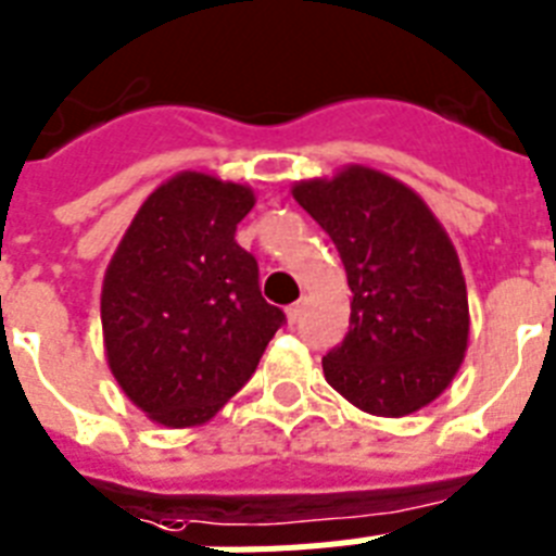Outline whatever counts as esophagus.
<instances>
[{
  "label": "esophagus",
  "mask_w": 556,
  "mask_h": 556,
  "mask_svg": "<svg viewBox=\"0 0 556 556\" xmlns=\"http://www.w3.org/2000/svg\"><path fill=\"white\" fill-rule=\"evenodd\" d=\"M301 312H304V301H295V304H289V306H287L289 324H295V320L301 318Z\"/></svg>",
  "instance_id": "obj_1"
}]
</instances>
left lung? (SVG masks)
<instances>
[{"mask_svg":"<svg viewBox=\"0 0 556 556\" xmlns=\"http://www.w3.org/2000/svg\"><path fill=\"white\" fill-rule=\"evenodd\" d=\"M292 195L332 238L352 289L350 332L324 357L329 387L369 415L432 403L469 343L460 261L432 210L369 167L301 181Z\"/></svg>","mask_w":556,"mask_h":556,"instance_id":"obj_1","label":"left lung"}]
</instances>
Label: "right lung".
Here are the masks:
<instances>
[{"instance_id":"1","label":"right lung","mask_w":556,"mask_h":556,"mask_svg":"<svg viewBox=\"0 0 556 556\" xmlns=\"http://www.w3.org/2000/svg\"><path fill=\"white\" fill-rule=\"evenodd\" d=\"M250 187L169 178L132 218L102 287L110 371L155 424L199 426L244 387L287 324L261 298L258 261L236 229Z\"/></svg>"}]
</instances>
